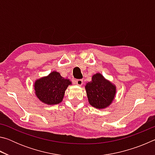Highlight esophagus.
<instances>
[{
	"label": "esophagus",
	"mask_w": 155,
	"mask_h": 155,
	"mask_svg": "<svg viewBox=\"0 0 155 155\" xmlns=\"http://www.w3.org/2000/svg\"><path fill=\"white\" fill-rule=\"evenodd\" d=\"M76 83H77V85L81 86L83 85V81L82 79H77V80H76Z\"/></svg>",
	"instance_id": "esophagus-1"
}]
</instances>
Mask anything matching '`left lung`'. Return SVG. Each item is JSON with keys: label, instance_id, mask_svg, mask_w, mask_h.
Segmentation results:
<instances>
[{"label": "left lung", "instance_id": "obj_1", "mask_svg": "<svg viewBox=\"0 0 155 155\" xmlns=\"http://www.w3.org/2000/svg\"><path fill=\"white\" fill-rule=\"evenodd\" d=\"M89 103L98 109L108 107L112 103L116 94V87L107 80L101 73L94 74L90 82L85 85Z\"/></svg>", "mask_w": 155, "mask_h": 155}]
</instances>
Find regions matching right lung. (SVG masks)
<instances>
[{
    "label": "right lung",
    "mask_w": 155,
    "mask_h": 155,
    "mask_svg": "<svg viewBox=\"0 0 155 155\" xmlns=\"http://www.w3.org/2000/svg\"><path fill=\"white\" fill-rule=\"evenodd\" d=\"M72 82L61 77L60 73L53 71L46 77L37 79L34 83L35 94L43 103L53 105L61 103L65 91Z\"/></svg>",
    "instance_id": "add662e5"
}]
</instances>
